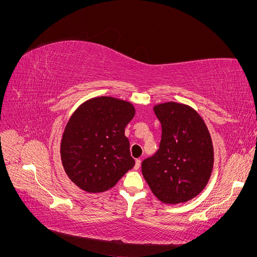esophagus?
Listing matches in <instances>:
<instances>
[{
  "instance_id": "esophagus-1",
  "label": "esophagus",
  "mask_w": 257,
  "mask_h": 257,
  "mask_svg": "<svg viewBox=\"0 0 257 257\" xmlns=\"http://www.w3.org/2000/svg\"><path fill=\"white\" fill-rule=\"evenodd\" d=\"M141 164H142V161H141V159H137V160L135 161V166H134V169H135V170H137L139 167H141Z\"/></svg>"
}]
</instances>
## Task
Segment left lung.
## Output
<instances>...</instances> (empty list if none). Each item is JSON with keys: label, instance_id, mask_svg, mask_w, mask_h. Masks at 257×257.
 Here are the masks:
<instances>
[{"label": "left lung", "instance_id": "1", "mask_svg": "<svg viewBox=\"0 0 257 257\" xmlns=\"http://www.w3.org/2000/svg\"><path fill=\"white\" fill-rule=\"evenodd\" d=\"M162 126L158 151L142 163L152 193L165 204L184 203L204 190L213 167L205 122L193 108L169 102L154 106Z\"/></svg>", "mask_w": 257, "mask_h": 257}]
</instances>
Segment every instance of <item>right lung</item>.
<instances>
[{"label":"right lung","instance_id":"1","mask_svg":"<svg viewBox=\"0 0 257 257\" xmlns=\"http://www.w3.org/2000/svg\"><path fill=\"white\" fill-rule=\"evenodd\" d=\"M135 109L109 96L83 103L68 120L61 142V160L68 178L89 193L109 190L135 165L124 128Z\"/></svg>","mask_w":257,"mask_h":257}]
</instances>
